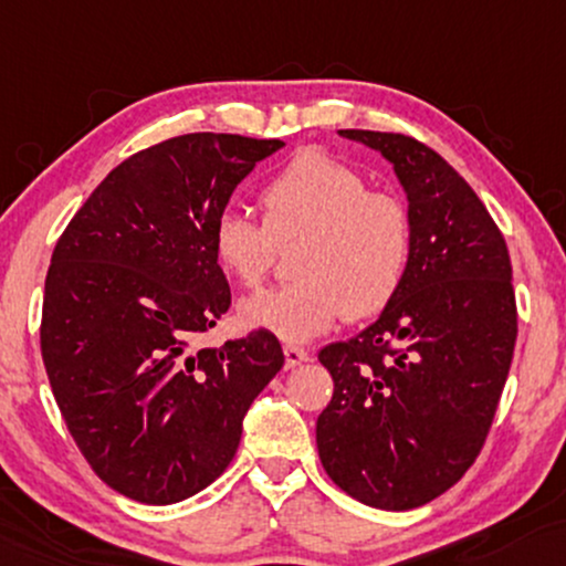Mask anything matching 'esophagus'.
<instances>
[{
  "mask_svg": "<svg viewBox=\"0 0 566 566\" xmlns=\"http://www.w3.org/2000/svg\"><path fill=\"white\" fill-rule=\"evenodd\" d=\"M310 361V354L305 348H297V346H284V366L286 369H294V366Z\"/></svg>",
  "mask_w": 566,
  "mask_h": 566,
  "instance_id": "34e87169",
  "label": "esophagus"
}]
</instances>
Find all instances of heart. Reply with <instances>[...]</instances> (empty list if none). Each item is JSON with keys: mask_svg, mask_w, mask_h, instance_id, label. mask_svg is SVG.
Listing matches in <instances>:
<instances>
[{"mask_svg": "<svg viewBox=\"0 0 566 566\" xmlns=\"http://www.w3.org/2000/svg\"><path fill=\"white\" fill-rule=\"evenodd\" d=\"M264 220L226 210L212 226L222 272L259 286L276 245L297 241L292 284L241 300L238 317L290 344H305L352 317H371L400 292L412 251V220L400 197L366 189L354 166L307 148L261 187Z\"/></svg>", "mask_w": 566, "mask_h": 566, "instance_id": "obj_1", "label": "heart"}]
</instances>
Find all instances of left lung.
Here are the masks:
<instances>
[{
    "instance_id": "obj_1",
    "label": "left lung",
    "mask_w": 566,
    "mask_h": 566,
    "mask_svg": "<svg viewBox=\"0 0 566 566\" xmlns=\"http://www.w3.org/2000/svg\"><path fill=\"white\" fill-rule=\"evenodd\" d=\"M392 164L408 197V274L377 321L325 346L333 397L317 416L325 472L379 511H412L474 464L518 336L505 238L433 148L400 133L338 130Z\"/></svg>"
}]
</instances>
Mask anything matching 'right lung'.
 I'll list each match as a JSON object with an SVG mask.
<instances>
[{
  "mask_svg": "<svg viewBox=\"0 0 566 566\" xmlns=\"http://www.w3.org/2000/svg\"><path fill=\"white\" fill-rule=\"evenodd\" d=\"M282 146L226 133L150 146L102 179L55 243L43 364L76 446L125 497L171 505L218 480L284 366L269 331L197 346L230 307L214 220Z\"/></svg>",
  "mask_w": 566,
  "mask_h": 566,
  "instance_id": "add662e5",
  "label": "right lung"
}]
</instances>
